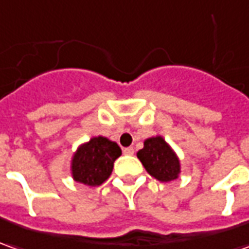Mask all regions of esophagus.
Listing matches in <instances>:
<instances>
[{"label": "esophagus", "mask_w": 249, "mask_h": 249, "mask_svg": "<svg viewBox=\"0 0 249 249\" xmlns=\"http://www.w3.org/2000/svg\"><path fill=\"white\" fill-rule=\"evenodd\" d=\"M123 153H124L125 155H133V154H135V148H133V147H126V148H124Z\"/></svg>", "instance_id": "1"}]
</instances>
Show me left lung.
I'll list each match as a JSON object with an SVG mask.
<instances>
[{
  "label": "left lung",
  "mask_w": 249,
  "mask_h": 249,
  "mask_svg": "<svg viewBox=\"0 0 249 249\" xmlns=\"http://www.w3.org/2000/svg\"><path fill=\"white\" fill-rule=\"evenodd\" d=\"M138 158L147 173L158 181L169 182L178 178L181 173L180 158L172 146L160 135L144 140V146L138 151Z\"/></svg>",
  "instance_id": "obj_1"
}]
</instances>
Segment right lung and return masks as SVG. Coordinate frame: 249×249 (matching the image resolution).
<instances>
[{"instance_id": "add662e5", "label": "right lung", "mask_w": 249, "mask_h": 249, "mask_svg": "<svg viewBox=\"0 0 249 249\" xmlns=\"http://www.w3.org/2000/svg\"><path fill=\"white\" fill-rule=\"evenodd\" d=\"M121 155L116 142L94 136L77 147L71 160V174L76 182L98 187L110 177L114 160Z\"/></svg>"}]
</instances>
